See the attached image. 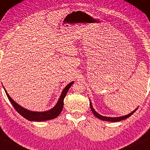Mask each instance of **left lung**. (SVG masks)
I'll return each instance as SVG.
<instances>
[{"mask_svg": "<svg viewBox=\"0 0 150 150\" xmlns=\"http://www.w3.org/2000/svg\"><path fill=\"white\" fill-rule=\"evenodd\" d=\"M90 108L92 112L93 113L96 117L97 118H99V119L102 120H105V121H110V122H118V121H120V120H122L124 119H126V118H129V117H131L133 114L137 110V108L135 110H134L133 112H131V113H129V115H127L125 116H122V117H104V116H102L98 114L96 111L94 110V108L92 107V105H91V102H90Z\"/></svg>", "mask_w": 150, "mask_h": 150, "instance_id": "1", "label": "left lung"}]
</instances>
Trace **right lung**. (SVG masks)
Segmentation results:
<instances>
[{"instance_id": "obj_1", "label": "right lung", "mask_w": 150, "mask_h": 150, "mask_svg": "<svg viewBox=\"0 0 150 150\" xmlns=\"http://www.w3.org/2000/svg\"><path fill=\"white\" fill-rule=\"evenodd\" d=\"M74 81L71 82L70 83H69L67 86L64 89L62 90L61 96H60L59 100H58L57 104L53 107L52 109H50V110L48 111H44V112H33L30 111L27 109L24 108L23 107L19 106V104L16 103L12 98H11L9 95L8 94V93L6 92V91L4 89L6 94L7 96V97L11 102V103L12 104L13 106L14 107L15 110L17 111L18 113H19L22 117H24L28 120L30 121H44V120H48L50 119H53L57 117L60 114H61V111L63 108V104H64V99L66 96L67 93L69 88H71V85H72Z\"/></svg>"}]
</instances>
